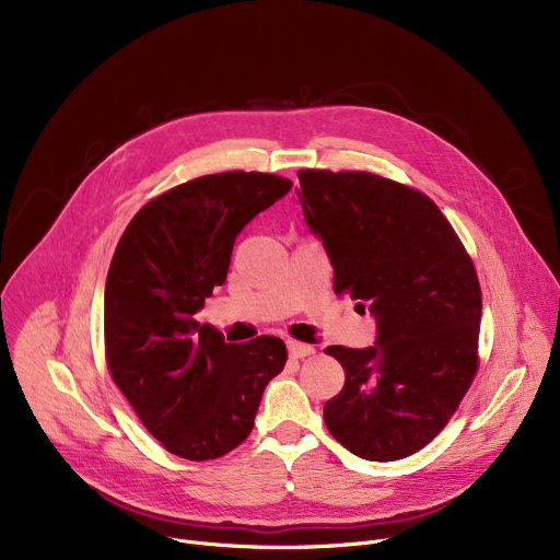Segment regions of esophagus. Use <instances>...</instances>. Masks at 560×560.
<instances>
[{
  "label": "esophagus",
  "instance_id": "obj_1",
  "mask_svg": "<svg viewBox=\"0 0 560 560\" xmlns=\"http://www.w3.org/2000/svg\"><path fill=\"white\" fill-rule=\"evenodd\" d=\"M288 354H290V359H306V357L315 354V347L308 342H300V340H288Z\"/></svg>",
  "mask_w": 560,
  "mask_h": 560
}]
</instances>
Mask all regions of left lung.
Masks as SVG:
<instances>
[{
    "instance_id": "1",
    "label": "left lung",
    "mask_w": 560,
    "mask_h": 560,
    "mask_svg": "<svg viewBox=\"0 0 560 560\" xmlns=\"http://www.w3.org/2000/svg\"><path fill=\"white\" fill-rule=\"evenodd\" d=\"M304 218L334 265L336 295L370 304L374 347H327L345 388L331 435L368 460L420 452L447 427L479 370L481 285L433 199L374 172L300 170ZM363 306V304H359Z\"/></svg>"
}]
</instances>
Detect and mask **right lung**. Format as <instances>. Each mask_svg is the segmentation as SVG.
<instances>
[{"instance_id":"1","label":"right lung","mask_w":560,"mask_h":560,"mask_svg":"<svg viewBox=\"0 0 560 560\" xmlns=\"http://www.w3.org/2000/svg\"><path fill=\"white\" fill-rule=\"evenodd\" d=\"M292 188L268 172H222L147 201L115 247L104 292L106 365L142 427L174 456L213 460L252 433L285 342H224L192 317L229 272L235 235Z\"/></svg>"}]
</instances>
